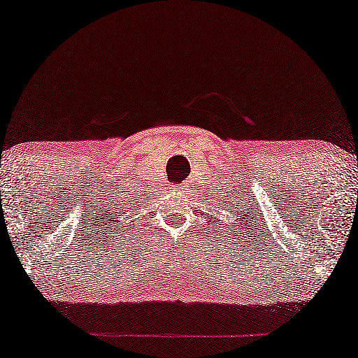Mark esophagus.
I'll list each match as a JSON object with an SVG mask.
<instances>
[{"label":"esophagus","instance_id":"esophagus-1","mask_svg":"<svg viewBox=\"0 0 358 358\" xmlns=\"http://www.w3.org/2000/svg\"><path fill=\"white\" fill-rule=\"evenodd\" d=\"M180 189H182V187H180Z\"/></svg>","mask_w":358,"mask_h":358}]
</instances>
